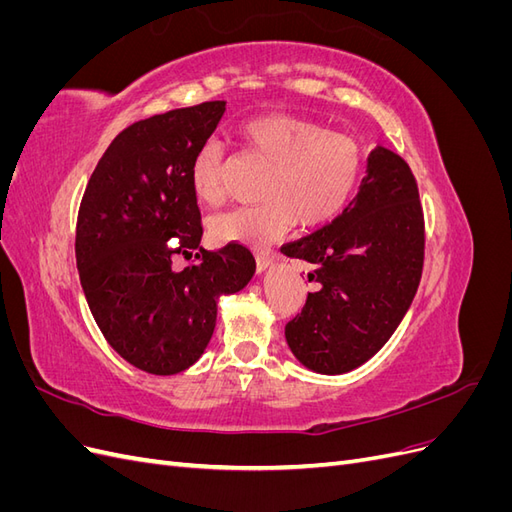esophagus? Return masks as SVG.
<instances>
[{
  "label": "esophagus",
  "instance_id": "34e87169",
  "mask_svg": "<svg viewBox=\"0 0 512 512\" xmlns=\"http://www.w3.org/2000/svg\"><path fill=\"white\" fill-rule=\"evenodd\" d=\"M273 260H275V256H269V254H258V256H256V269H258V273L267 271V269L273 265Z\"/></svg>",
  "mask_w": 512,
  "mask_h": 512
}]
</instances>
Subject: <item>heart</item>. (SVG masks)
Instances as JSON below:
<instances>
[{"label": "heart", "mask_w": 512, "mask_h": 512, "mask_svg": "<svg viewBox=\"0 0 512 512\" xmlns=\"http://www.w3.org/2000/svg\"><path fill=\"white\" fill-rule=\"evenodd\" d=\"M239 143L271 164L262 188L267 200L254 207H237L211 222L218 241L267 245L284 237L301 222L303 226L327 224L350 203L359 188L365 153L356 138L329 132L320 123L267 115L245 121L237 132ZM192 190L207 205L220 203L222 149L207 143L192 162Z\"/></svg>", "instance_id": "heart-1"}]
</instances>
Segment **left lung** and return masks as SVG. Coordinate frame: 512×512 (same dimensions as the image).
Listing matches in <instances>:
<instances>
[{
	"instance_id": "obj_1",
	"label": "left lung",
	"mask_w": 512,
	"mask_h": 512,
	"mask_svg": "<svg viewBox=\"0 0 512 512\" xmlns=\"http://www.w3.org/2000/svg\"><path fill=\"white\" fill-rule=\"evenodd\" d=\"M282 252L314 265L307 277L318 282L286 324L292 354L327 376L369 361L404 320L423 273L425 220L410 166L376 147L342 215Z\"/></svg>"
}]
</instances>
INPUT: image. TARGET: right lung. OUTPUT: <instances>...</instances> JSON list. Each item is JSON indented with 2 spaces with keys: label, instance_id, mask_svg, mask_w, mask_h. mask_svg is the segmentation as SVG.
<instances>
[{
  "label": "right lung",
  "instance_id": "1",
  "mask_svg": "<svg viewBox=\"0 0 512 512\" xmlns=\"http://www.w3.org/2000/svg\"><path fill=\"white\" fill-rule=\"evenodd\" d=\"M224 111L226 102L213 100L132 123L104 151L81 200L76 267L87 305L106 342L147 374L194 365L213 335L218 299L256 271L245 245H200L190 170ZM192 251L197 265L175 272L172 256Z\"/></svg>",
  "mask_w": 512,
  "mask_h": 512
}]
</instances>
